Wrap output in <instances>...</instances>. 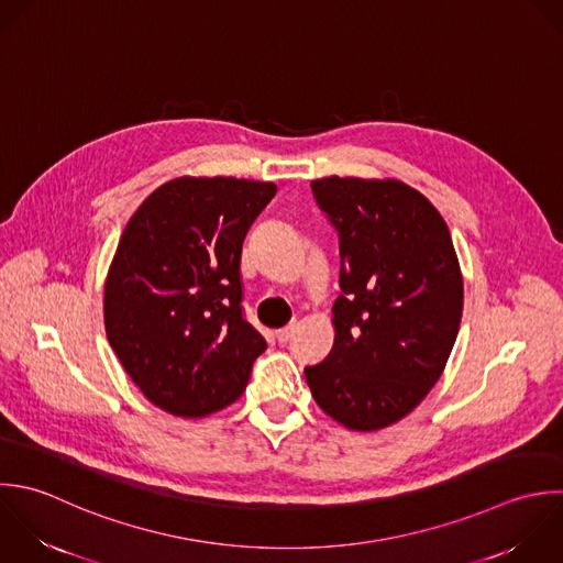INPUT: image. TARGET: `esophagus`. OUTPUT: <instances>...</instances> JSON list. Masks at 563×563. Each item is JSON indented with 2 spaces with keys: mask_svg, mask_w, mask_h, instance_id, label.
Wrapping results in <instances>:
<instances>
[{
  "mask_svg": "<svg viewBox=\"0 0 563 563\" xmlns=\"http://www.w3.org/2000/svg\"><path fill=\"white\" fill-rule=\"evenodd\" d=\"M294 331H296V324H289V327H283V329H278L276 331V340L280 342V344H287L289 340H291V335H294Z\"/></svg>",
  "mask_w": 563,
  "mask_h": 563,
  "instance_id": "obj_1",
  "label": "esophagus"
}]
</instances>
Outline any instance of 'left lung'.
<instances>
[{
    "mask_svg": "<svg viewBox=\"0 0 563 563\" xmlns=\"http://www.w3.org/2000/svg\"><path fill=\"white\" fill-rule=\"evenodd\" d=\"M340 232L333 349L305 368L316 404L355 432L408 417L445 371L463 316V272L437 206L406 181H311Z\"/></svg>",
    "mask_w": 563,
    "mask_h": 563,
    "instance_id": "8db88e82",
    "label": "left lung"
}]
</instances>
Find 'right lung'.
I'll return each mask as SVG.
<instances>
[{
    "label": "right lung",
    "mask_w": 563,
    "mask_h": 563,
    "mask_svg": "<svg viewBox=\"0 0 563 563\" xmlns=\"http://www.w3.org/2000/svg\"><path fill=\"white\" fill-rule=\"evenodd\" d=\"M276 184L181 175L131 214L104 280V331L159 410L201 419L234 404L267 349L241 316L243 239Z\"/></svg>",
    "instance_id": "add662e5"
}]
</instances>
